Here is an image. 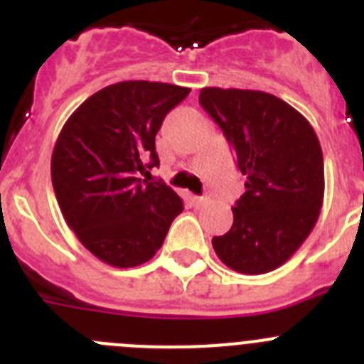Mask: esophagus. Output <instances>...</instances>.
<instances>
[{"instance_id": "34e87169", "label": "esophagus", "mask_w": 364, "mask_h": 364, "mask_svg": "<svg viewBox=\"0 0 364 364\" xmlns=\"http://www.w3.org/2000/svg\"><path fill=\"white\" fill-rule=\"evenodd\" d=\"M193 202H195V205H204L210 202V198L208 197H193Z\"/></svg>"}]
</instances>
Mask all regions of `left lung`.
I'll list each match as a JSON object with an SVG mask.
<instances>
[{
	"instance_id": "obj_1",
	"label": "left lung",
	"mask_w": 364,
	"mask_h": 364,
	"mask_svg": "<svg viewBox=\"0 0 364 364\" xmlns=\"http://www.w3.org/2000/svg\"><path fill=\"white\" fill-rule=\"evenodd\" d=\"M217 122L246 175L233 226L213 237L218 259L239 273L279 268L299 250L319 218L324 162L310 122L284 100L262 91L205 87L198 98Z\"/></svg>"
}]
</instances>
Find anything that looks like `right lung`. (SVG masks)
I'll use <instances>...</instances> for the list:
<instances>
[{
    "label": "right lung",
    "mask_w": 364,
    "mask_h": 364,
    "mask_svg": "<svg viewBox=\"0 0 364 364\" xmlns=\"http://www.w3.org/2000/svg\"><path fill=\"white\" fill-rule=\"evenodd\" d=\"M189 91L144 80L114 83L87 98L58 136L50 175L63 218L114 268L147 262L184 210L169 186L138 173L159 167L154 136Z\"/></svg>",
    "instance_id": "right-lung-1"
}]
</instances>
